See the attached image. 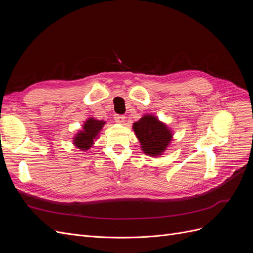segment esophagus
<instances>
[{
  "instance_id": "esophagus-1",
  "label": "esophagus",
  "mask_w": 253,
  "mask_h": 253,
  "mask_svg": "<svg viewBox=\"0 0 253 253\" xmlns=\"http://www.w3.org/2000/svg\"><path fill=\"white\" fill-rule=\"evenodd\" d=\"M114 119L116 120L117 122H119V124H122V122L125 121V119H126V117L124 116V115H115V117H114Z\"/></svg>"
}]
</instances>
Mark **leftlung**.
Segmentation results:
<instances>
[{"label": "left lung", "instance_id": "left-lung-1", "mask_svg": "<svg viewBox=\"0 0 253 253\" xmlns=\"http://www.w3.org/2000/svg\"><path fill=\"white\" fill-rule=\"evenodd\" d=\"M136 137L147 155L158 156L172 140V133L165 124L152 115H145L133 125Z\"/></svg>", "mask_w": 253, "mask_h": 253}]
</instances>
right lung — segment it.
<instances>
[{
    "label": "right lung",
    "instance_id": "add662e5",
    "mask_svg": "<svg viewBox=\"0 0 253 253\" xmlns=\"http://www.w3.org/2000/svg\"><path fill=\"white\" fill-rule=\"evenodd\" d=\"M105 122L94 118H88L83 125V129L74 138V144L81 151H87L93 147L94 140L97 138Z\"/></svg>",
    "mask_w": 253,
    "mask_h": 253
}]
</instances>
